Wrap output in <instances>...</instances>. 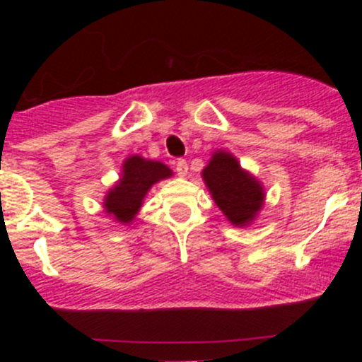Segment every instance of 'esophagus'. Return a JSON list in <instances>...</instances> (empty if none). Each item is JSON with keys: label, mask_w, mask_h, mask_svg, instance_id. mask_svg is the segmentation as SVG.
I'll list each match as a JSON object with an SVG mask.
<instances>
[{"label": "esophagus", "mask_w": 362, "mask_h": 362, "mask_svg": "<svg viewBox=\"0 0 362 362\" xmlns=\"http://www.w3.org/2000/svg\"><path fill=\"white\" fill-rule=\"evenodd\" d=\"M175 170L178 177H187V173H189V165H187L185 160H178Z\"/></svg>", "instance_id": "1"}]
</instances>
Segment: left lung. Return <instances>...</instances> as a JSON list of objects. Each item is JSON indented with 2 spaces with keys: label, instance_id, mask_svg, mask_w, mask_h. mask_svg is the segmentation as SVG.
Instances as JSON below:
<instances>
[{
  "label": "left lung",
  "instance_id": "left-lung-1",
  "mask_svg": "<svg viewBox=\"0 0 362 362\" xmlns=\"http://www.w3.org/2000/svg\"><path fill=\"white\" fill-rule=\"evenodd\" d=\"M201 175L216 206L233 226L247 228L255 221L265 204L264 185L230 151H214Z\"/></svg>",
  "mask_w": 362,
  "mask_h": 362
}]
</instances>
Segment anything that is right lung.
Listing matches in <instances>:
<instances>
[{
    "mask_svg": "<svg viewBox=\"0 0 362 362\" xmlns=\"http://www.w3.org/2000/svg\"><path fill=\"white\" fill-rule=\"evenodd\" d=\"M173 175L167 165L131 155L124 160L120 177L103 197V209L110 219L120 224H131L143 206L144 197L153 185Z\"/></svg>",
    "mask_w": 362,
    "mask_h": 362,
    "instance_id": "1",
    "label": "right lung"
}]
</instances>
